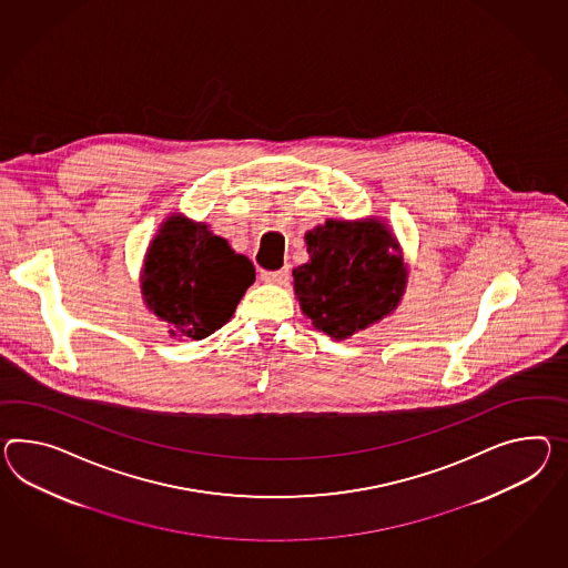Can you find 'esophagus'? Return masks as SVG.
<instances>
[{"label":"esophagus","mask_w":568,"mask_h":568,"mask_svg":"<svg viewBox=\"0 0 568 568\" xmlns=\"http://www.w3.org/2000/svg\"><path fill=\"white\" fill-rule=\"evenodd\" d=\"M261 278L264 283H275L283 285L290 281V268H278V271H261Z\"/></svg>","instance_id":"34e87169"}]
</instances>
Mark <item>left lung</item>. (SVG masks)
I'll use <instances>...</instances> for the list:
<instances>
[{
	"label": "left lung",
	"instance_id": "obj_1",
	"mask_svg": "<svg viewBox=\"0 0 568 568\" xmlns=\"http://www.w3.org/2000/svg\"><path fill=\"white\" fill-rule=\"evenodd\" d=\"M310 263L293 271L305 316L322 333L346 338L387 316L406 287L394 235L382 223L336 222L305 234Z\"/></svg>",
	"mask_w": 568,
	"mask_h": 568
}]
</instances>
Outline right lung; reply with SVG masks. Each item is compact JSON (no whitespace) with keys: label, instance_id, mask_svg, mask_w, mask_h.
Wrapping results in <instances>:
<instances>
[{"label":"right lung","instance_id":"obj_1","mask_svg":"<svg viewBox=\"0 0 568 568\" xmlns=\"http://www.w3.org/2000/svg\"><path fill=\"white\" fill-rule=\"evenodd\" d=\"M254 277L248 258L205 223L172 215L148 250L141 290L158 318L201 341L234 316Z\"/></svg>","mask_w":568,"mask_h":568}]
</instances>
